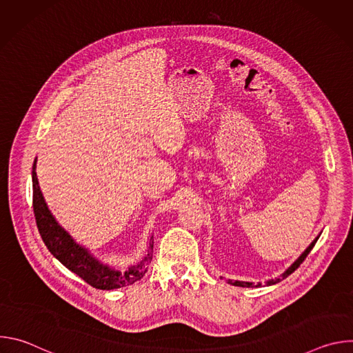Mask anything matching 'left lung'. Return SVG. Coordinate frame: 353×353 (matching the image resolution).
Returning <instances> with one entry per match:
<instances>
[{
    "mask_svg": "<svg viewBox=\"0 0 353 353\" xmlns=\"http://www.w3.org/2000/svg\"><path fill=\"white\" fill-rule=\"evenodd\" d=\"M317 240H319V237H316V240L305 250V253L303 254H301L279 278H275V279H270V281H267V285H274V283H278V282H281L282 279H285V278H288L292 272H294L299 267H300V264L301 263H303L305 260H306V257L309 256V253H310V251L313 250V247H314V244L317 243ZM229 283L230 285H234V286H243V288H251V286H253V283H251V282H241V281H229ZM257 286H261V283H257Z\"/></svg>",
    "mask_w": 353,
    "mask_h": 353,
    "instance_id": "8db88e82",
    "label": "left lung"
}]
</instances>
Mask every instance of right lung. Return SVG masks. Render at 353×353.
<instances>
[{
  "label": "right lung",
  "instance_id": "1",
  "mask_svg": "<svg viewBox=\"0 0 353 353\" xmlns=\"http://www.w3.org/2000/svg\"><path fill=\"white\" fill-rule=\"evenodd\" d=\"M36 161L33 163L32 170V181H33V212L39 233L46 247L63 265H65L70 271L82 278L86 283L96 289L110 290L123 288L127 285H132L134 282L143 278L148 265L152 260L154 254V240L149 243V250L146 257L135 267H131L125 272L103 265L94 260L88 251L78 245L72 237L56 222L53 215L50 214L44 198L41 195L37 177H36Z\"/></svg>",
  "mask_w": 353,
  "mask_h": 353
}]
</instances>
